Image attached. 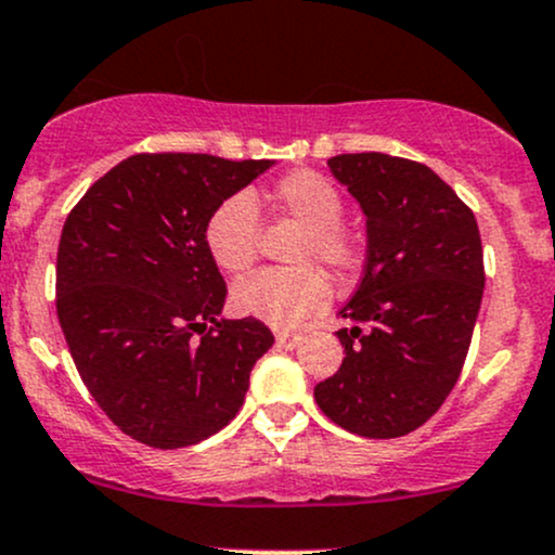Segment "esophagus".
I'll return each mask as SVG.
<instances>
[{
    "label": "esophagus",
    "instance_id": "34e87169",
    "mask_svg": "<svg viewBox=\"0 0 555 555\" xmlns=\"http://www.w3.org/2000/svg\"><path fill=\"white\" fill-rule=\"evenodd\" d=\"M275 340L280 348L288 351V348H296L301 344V333H298V330H275Z\"/></svg>",
    "mask_w": 555,
    "mask_h": 555
}]
</instances>
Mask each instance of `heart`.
Masks as SVG:
<instances>
[{
	"label": "heart",
	"instance_id": "1",
	"mask_svg": "<svg viewBox=\"0 0 555 555\" xmlns=\"http://www.w3.org/2000/svg\"><path fill=\"white\" fill-rule=\"evenodd\" d=\"M267 198L280 215L304 225V235L291 254L298 267L264 270L238 283L233 309L272 327H296L330 304V280L311 261H322L335 278L346 280L364 264V244L344 225V196L320 172H288L272 183ZM204 246L222 272L244 275L257 261L259 246V215L251 198L246 194L222 198L204 222Z\"/></svg>",
	"mask_w": 555,
	"mask_h": 555
}]
</instances>
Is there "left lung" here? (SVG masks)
<instances>
[{"label": "left lung", "mask_w": 555, "mask_h": 555, "mask_svg": "<svg viewBox=\"0 0 555 555\" xmlns=\"http://www.w3.org/2000/svg\"><path fill=\"white\" fill-rule=\"evenodd\" d=\"M327 165L364 209L366 261L340 309L346 359L317 383V406L348 433L401 438L464 370L485 288L475 211L422 162L361 152Z\"/></svg>", "instance_id": "1"}]
</instances>
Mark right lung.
Segmentation results:
<instances>
[{"label": "right lung", "instance_id": "1", "mask_svg": "<svg viewBox=\"0 0 555 555\" xmlns=\"http://www.w3.org/2000/svg\"><path fill=\"white\" fill-rule=\"evenodd\" d=\"M270 165L133 154L62 225L60 327L93 401L139 443L183 448L225 427L275 344L254 317L220 320L228 285L204 246L209 211Z\"/></svg>", "mask_w": 555, "mask_h": 555}]
</instances>
